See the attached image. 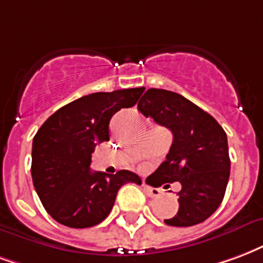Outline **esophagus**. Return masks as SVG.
Masks as SVG:
<instances>
[{"mask_svg":"<svg viewBox=\"0 0 263 263\" xmlns=\"http://www.w3.org/2000/svg\"><path fill=\"white\" fill-rule=\"evenodd\" d=\"M143 191L146 192L147 196H151V198H156V196H160L161 191L159 188H153V186L147 185V184H143Z\"/></svg>","mask_w":263,"mask_h":263,"instance_id":"esophagus-1","label":"esophagus"}]
</instances>
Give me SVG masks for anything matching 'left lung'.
I'll return each mask as SVG.
<instances>
[{
    "mask_svg": "<svg viewBox=\"0 0 263 263\" xmlns=\"http://www.w3.org/2000/svg\"><path fill=\"white\" fill-rule=\"evenodd\" d=\"M138 110L173 132L166 160L152 174L159 185L181 184L178 212L164 223L188 227L205 221L220 206L230 177L224 129L201 107L164 89H147Z\"/></svg>",
    "mask_w": 263,
    "mask_h": 263,
    "instance_id": "8db88e82",
    "label": "left lung"
}]
</instances>
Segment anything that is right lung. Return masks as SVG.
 <instances>
[{"label": "right lung", "instance_id": "right-lung-1", "mask_svg": "<svg viewBox=\"0 0 263 263\" xmlns=\"http://www.w3.org/2000/svg\"><path fill=\"white\" fill-rule=\"evenodd\" d=\"M143 90L87 95L61 107L40 126L33 138V185L54 220L72 229L99 224L111 212L124 184H141L132 171L106 174L90 170V163L96 145L110 139L111 117L135 106Z\"/></svg>", "mask_w": 263, "mask_h": 263}]
</instances>
